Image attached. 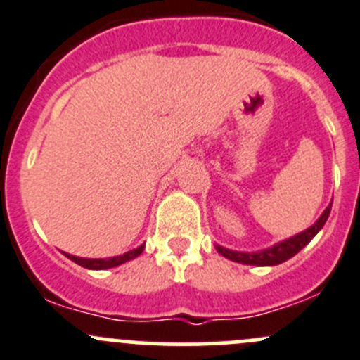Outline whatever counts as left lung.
I'll use <instances>...</instances> for the list:
<instances>
[{"mask_svg":"<svg viewBox=\"0 0 360 360\" xmlns=\"http://www.w3.org/2000/svg\"><path fill=\"white\" fill-rule=\"evenodd\" d=\"M330 207H333V204L327 205L326 211L322 212V216L315 221V225H311L309 229H306L304 232L297 233V236L290 237V239L281 240V243L274 244V246L271 248L248 253V251H233L229 250V248H223L219 246V244H216V251H218L219 255H223L225 258H229V260L244 265H260V267H264V265L283 264L285 260H288V258H292L294 255H297L299 251H301L302 248L322 230V226L326 225L327 218H329L330 214Z\"/></svg>","mask_w":360,"mask_h":360,"instance_id":"obj_1","label":"left lung"}]
</instances>
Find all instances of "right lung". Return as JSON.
Instances as JSON below:
<instances>
[{"label": "right lung", "instance_id": "obj_1", "mask_svg": "<svg viewBox=\"0 0 360 360\" xmlns=\"http://www.w3.org/2000/svg\"><path fill=\"white\" fill-rule=\"evenodd\" d=\"M142 251H144V244L139 248H135V250L127 251V253L117 255V257H109V258H80V257H75V255H70V253H65V257H68L70 260L75 262V264H79V265H82V267L100 271V269L117 267V265H121V264H124V262L131 260V258L139 257Z\"/></svg>", "mask_w": 360, "mask_h": 360}]
</instances>
